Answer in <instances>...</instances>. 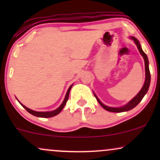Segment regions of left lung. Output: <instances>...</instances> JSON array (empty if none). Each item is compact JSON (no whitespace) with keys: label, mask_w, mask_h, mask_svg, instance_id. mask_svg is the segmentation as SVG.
<instances>
[{"label":"left lung","mask_w":160,"mask_h":160,"mask_svg":"<svg viewBox=\"0 0 160 160\" xmlns=\"http://www.w3.org/2000/svg\"><path fill=\"white\" fill-rule=\"evenodd\" d=\"M132 39H133L134 41H135V43H136L139 52H140L141 56H143V58H144V59L145 72H146L145 73V74H146V78H145L144 84V86H143L142 89H141V91L138 93V95H136V96L132 99V100L130 101V102H128L126 105H125V106H123V107H121V108H110V107H108V106H105L104 104H103L102 102H100V100L98 98V97H97L96 95L94 94L95 97L96 98L97 101L98 102V103L102 106V108H104V109L108 111L114 112V113H120V112L128 111H129V110L133 109L134 108L136 107L138 104L140 103V102L142 100V98H144L145 94L148 92V89H149L150 83V70H149V62H148V56H147V55L145 54L144 51H143L142 49H141V47L140 45V43L138 42V40L136 38H132Z\"/></svg>","instance_id":"obj_1"}]
</instances>
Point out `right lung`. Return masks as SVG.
I'll use <instances>...</instances> for the list:
<instances>
[{
    "label": "right lung",
    "mask_w": 160,
    "mask_h": 160,
    "mask_svg": "<svg viewBox=\"0 0 160 160\" xmlns=\"http://www.w3.org/2000/svg\"><path fill=\"white\" fill-rule=\"evenodd\" d=\"M71 87H72V85L69 87L67 93H66V95H65V98L64 99L63 102H62V104L61 105L59 106V108H57L56 110H55V111H48V112H38V111H32V110L29 109V108H28L25 107V105H23V104H22L21 103H19L22 104V106L25 108L26 111L28 112V113H30L31 114L35 116V117H44V118H48V117H54V116H56L57 114H58V113H60V112L62 111V110L63 109L64 107H65L66 102H68V97H69V93H70V90H71Z\"/></svg>",
    "instance_id": "right-lung-1"
}]
</instances>
